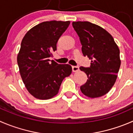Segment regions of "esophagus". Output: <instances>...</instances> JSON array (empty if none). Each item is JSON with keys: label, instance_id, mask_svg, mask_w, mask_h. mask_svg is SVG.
Instances as JSON below:
<instances>
[{"label": "esophagus", "instance_id": "esophagus-1", "mask_svg": "<svg viewBox=\"0 0 133 133\" xmlns=\"http://www.w3.org/2000/svg\"><path fill=\"white\" fill-rule=\"evenodd\" d=\"M72 70H73V72H76V71H77L79 70V68H78V66L73 65V66H72Z\"/></svg>", "mask_w": 133, "mask_h": 133}]
</instances>
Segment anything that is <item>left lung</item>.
<instances>
[{
    "label": "left lung",
    "instance_id": "obj_1",
    "mask_svg": "<svg viewBox=\"0 0 133 133\" xmlns=\"http://www.w3.org/2000/svg\"><path fill=\"white\" fill-rule=\"evenodd\" d=\"M72 25L79 37L82 54L91 60L90 67H80L88 77L81 91L91 98L103 96L116 81L121 64L119 48L112 36L99 26L88 21L73 22Z\"/></svg>",
    "mask_w": 133,
    "mask_h": 133
}]
</instances>
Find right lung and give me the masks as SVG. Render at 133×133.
<instances>
[{
	"label": "right lung",
	"instance_id": "obj_1",
	"mask_svg": "<svg viewBox=\"0 0 133 133\" xmlns=\"http://www.w3.org/2000/svg\"><path fill=\"white\" fill-rule=\"evenodd\" d=\"M69 24V21L43 22L31 28L22 40L17 56L19 72L28 91L37 99L56 95L63 79L71 73L70 65L49 59Z\"/></svg>",
	"mask_w": 133,
	"mask_h": 133
}]
</instances>
